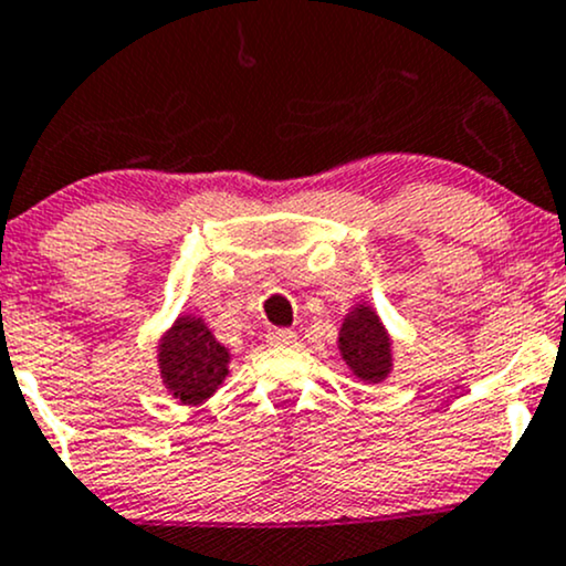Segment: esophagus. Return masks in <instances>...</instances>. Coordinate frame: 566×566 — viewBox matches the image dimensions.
Masks as SVG:
<instances>
[{"label": "esophagus", "mask_w": 566, "mask_h": 566, "mask_svg": "<svg viewBox=\"0 0 566 566\" xmlns=\"http://www.w3.org/2000/svg\"><path fill=\"white\" fill-rule=\"evenodd\" d=\"M266 342H270V345H277V347L294 345L296 334L291 332V328H270V332H266Z\"/></svg>", "instance_id": "esophagus-1"}]
</instances>
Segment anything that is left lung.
Returning a JSON list of instances; mask_svg holds the SVG:
<instances>
[{
  "mask_svg": "<svg viewBox=\"0 0 566 566\" xmlns=\"http://www.w3.org/2000/svg\"><path fill=\"white\" fill-rule=\"evenodd\" d=\"M339 353L353 368V374L364 382H382L392 368L390 336L382 321L366 304H358L347 313L339 332Z\"/></svg>",
  "mask_w": 566,
  "mask_h": 566,
  "instance_id": "8db88e82",
  "label": "left lung"
}]
</instances>
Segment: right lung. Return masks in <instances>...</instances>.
Here are the masks:
<instances>
[{"label":"right lung","mask_w":566,"mask_h":566,"mask_svg":"<svg viewBox=\"0 0 566 566\" xmlns=\"http://www.w3.org/2000/svg\"><path fill=\"white\" fill-rule=\"evenodd\" d=\"M160 377L181 403L198 406L211 398L227 377L230 350L216 342L200 317L184 315L160 339Z\"/></svg>","instance_id":"right-lung-1"}]
</instances>
